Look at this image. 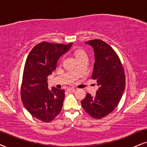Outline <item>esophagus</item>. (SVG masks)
I'll list each match as a JSON object with an SVG mask.
<instances>
[{"label": "esophagus", "instance_id": "34e87169", "mask_svg": "<svg viewBox=\"0 0 147 147\" xmlns=\"http://www.w3.org/2000/svg\"><path fill=\"white\" fill-rule=\"evenodd\" d=\"M75 88H68L67 89V91L68 93H73V92H75Z\"/></svg>", "mask_w": 147, "mask_h": 147}]
</instances>
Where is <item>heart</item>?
<instances>
[{"instance_id":"obj_1","label":"heart","mask_w":147,"mask_h":147,"mask_svg":"<svg viewBox=\"0 0 147 147\" xmlns=\"http://www.w3.org/2000/svg\"><path fill=\"white\" fill-rule=\"evenodd\" d=\"M74 55H75V58H77V60L79 59V58L83 57L84 56H87L85 52L81 49H77L74 51Z\"/></svg>"}]
</instances>
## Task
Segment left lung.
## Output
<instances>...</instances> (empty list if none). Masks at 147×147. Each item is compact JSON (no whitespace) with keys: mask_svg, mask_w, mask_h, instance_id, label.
Here are the masks:
<instances>
[{"mask_svg":"<svg viewBox=\"0 0 147 147\" xmlns=\"http://www.w3.org/2000/svg\"><path fill=\"white\" fill-rule=\"evenodd\" d=\"M95 53L91 78L96 80L99 89L95 97L87 93L81 105L87 113L96 119L109 114L118 106L126 85V76L120 58L114 50L99 39L89 40Z\"/></svg>","mask_w":147,"mask_h":147,"instance_id":"left-lung-1","label":"left lung"}]
</instances>
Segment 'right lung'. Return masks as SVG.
I'll return each instance as SVG.
<instances>
[{"mask_svg":"<svg viewBox=\"0 0 147 147\" xmlns=\"http://www.w3.org/2000/svg\"><path fill=\"white\" fill-rule=\"evenodd\" d=\"M72 45L42 42L33 48L25 61L21 98L31 116L42 122H51L62 110L64 90L53 87L50 91L47 77L56 70L58 58Z\"/></svg>","mask_w":147,"mask_h":147,"instance_id":"1","label":"right lung"}]
</instances>
